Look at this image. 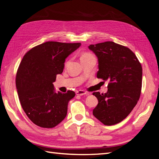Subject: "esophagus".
<instances>
[{"mask_svg": "<svg viewBox=\"0 0 159 159\" xmlns=\"http://www.w3.org/2000/svg\"><path fill=\"white\" fill-rule=\"evenodd\" d=\"M75 93L77 95H84L87 94V92L84 90H79V91H77Z\"/></svg>", "mask_w": 159, "mask_h": 159, "instance_id": "34e87169", "label": "esophagus"}]
</instances>
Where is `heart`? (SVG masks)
<instances>
[{
  "label": "heart",
  "instance_id": "1",
  "mask_svg": "<svg viewBox=\"0 0 159 159\" xmlns=\"http://www.w3.org/2000/svg\"><path fill=\"white\" fill-rule=\"evenodd\" d=\"M91 56H93L91 55V54H89V53H88V52H84V53H83V54H81V60H83V59H85V58H88V57H91ZM68 63H69V60H67V61H66L65 65H66V66L68 65Z\"/></svg>",
  "mask_w": 159,
  "mask_h": 159
}]
</instances>
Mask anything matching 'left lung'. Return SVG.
<instances>
[{"label":"left lung","mask_w":159,"mask_h":159,"mask_svg":"<svg viewBox=\"0 0 159 159\" xmlns=\"http://www.w3.org/2000/svg\"><path fill=\"white\" fill-rule=\"evenodd\" d=\"M88 48L98 57L97 78L109 81L107 93H93L98 99L93 115L105 125H113L125 119L138 102L142 66L131 50L113 42L91 44Z\"/></svg>","instance_id":"obj_1"}]
</instances>
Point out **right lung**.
Listing matches in <instances>:
<instances>
[{
    "mask_svg": "<svg viewBox=\"0 0 159 159\" xmlns=\"http://www.w3.org/2000/svg\"><path fill=\"white\" fill-rule=\"evenodd\" d=\"M81 43L46 42L26 53L17 70L16 85L21 106L30 121L42 128H53L65 119L73 91L56 93L57 74L63 72L66 58Z\"/></svg>",
    "mask_w": 159,
    "mask_h": 159,
    "instance_id": "obj_1",
    "label": "right lung"
}]
</instances>
